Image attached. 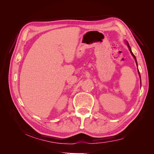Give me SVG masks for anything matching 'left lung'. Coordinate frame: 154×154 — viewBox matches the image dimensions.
<instances>
[{
	"label": "left lung",
	"instance_id": "8db88e82",
	"mask_svg": "<svg viewBox=\"0 0 154 154\" xmlns=\"http://www.w3.org/2000/svg\"><path fill=\"white\" fill-rule=\"evenodd\" d=\"M127 45H128V48H129V50H130V53H131V54H132V55L134 57V59H135V60H136V64H137V60H136V57H135L134 56V54L132 53V51H131V49H130V45H129V44H128V42H127ZM138 72H139V76H140V78H141V76H140V73H139V70H138Z\"/></svg>",
	"mask_w": 154,
	"mask_h": 154
}]
</instances>
